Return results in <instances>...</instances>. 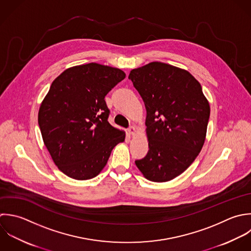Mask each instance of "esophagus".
<instances>
[{"mask_svg":"<svg viewBox=\"0 0 251 251\" xmlns=\"http://www.w3.org/2000/svg\"><path fill=\"white\" fill-rule=\"evenodd\" d=\"M128 132H129L130 135H135L136 132H137V130H136V128H135L134 126H131V127L128 129Z\"/></svg>","mask_w":251,"mask_h":251,"instance_id":"obj_1","label":"esophagus"}]
</instances>
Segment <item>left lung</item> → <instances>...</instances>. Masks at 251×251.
I'll return each mask as SVG.
<instances>
[{
	"mask_svg": "<svg viewBox=\"0 0 251 251\" xmlns=\"http://www.w3.org/2000/svg\"><path fill=\"white\" fill-rule=\"evenodd\" d=\"M129 79L147 109V155L135 163L148 180L168 182L201 152L210 106L200 82L187 70L153 61L132 69Z\"/></svg>",
	"mask_w": 251,
	"mask_h": 251,
	"instance_id": "obj_1",
	"label": "left lung"
}]
</instances>
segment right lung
<instances>
[{
	"mask_svg": "<svg viewBox=\"0 0 251 251\" xmlns=\"http://www.w3.org/2000/svg\"><path fill=\"white\" fill-rule=\"evenodd\" d=\"M125 76L121 69L91 62L67 68L51 83L38 123L54 164L66 176L95 178L124 142L125 132L107 120L104 97Z\"/></svg>",
	"mask_w": 251,
	"mask_h": 251,
	"instance_id": "right-lung-1",
	"label": "right lung"
}]
</instances>
